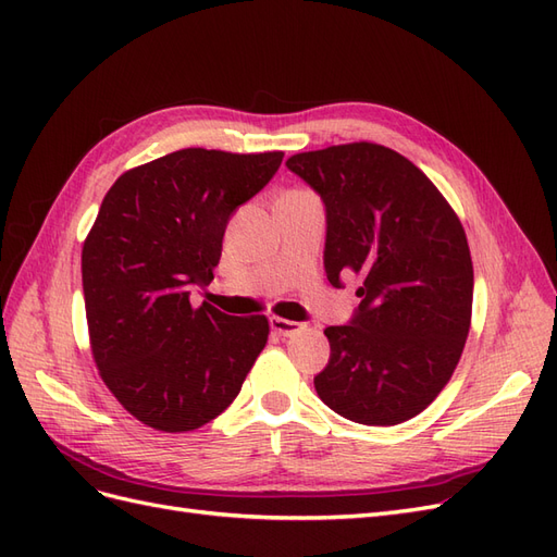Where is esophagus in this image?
Returning a JSON list of instances; mask_svg holds the SVG:
<instances>
[{
  "mask_svg": "<svg viewBox=\"0 0 557 557\" xmlns=\"http://www.w3.org/2000/svg\"><path fill=\"white\" fill-rule=\"evenodd\" d=\"M269 327H272V332L281 334V336H293L295 332H299L301 323H295V320H288V318H278V315H272L269 318Z\"/></svg>",
  "mask_w": 557,
  "mask_h": 557,
  "instance_id": "esophagus-1",
  "label": "esophagus"
}]
</instances>
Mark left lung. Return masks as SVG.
I'll list each match as a JSON object with an SVG mask.
<instances>
[{
  "label": "left lung",
  "instance_id": "1",
  "mask_svg": "<svg viewBox=\"0 0 557 557\" xmlns=\"http://www.w3.org/2000/svg\"><path fill=\"white\" fill-rule=\"evenodd\" d=\"M285 164L325 205L327 281H362L350 323L325 330L315 393L352 423H404L442 393L469 334L474 267L460 218L413 162L379 144Z\"/></svg>",
  "mask_w": 557,
  "mask_h": 557
}]
</instances>
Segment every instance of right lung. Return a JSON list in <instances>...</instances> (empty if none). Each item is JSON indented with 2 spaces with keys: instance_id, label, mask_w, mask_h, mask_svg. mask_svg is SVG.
Instances as JSON below:
<instances>
[{
  "instance_id": "obj_1",
  "label": "right lung",
  "mask_w": 557,
  "mask_h": 557,
  "mask_svg": "<svg viewBox=\"0 0 557 557\" xmlns=\"http://www.w3.org/2000/svg\"><path fill=\"white\" fill-rule=\"evenodd\" d=\"M274 153L183 148L125 172L83 244V297L95 364L113 397L160 432L221 416L267 344L264 315L201 305L230 215L278 172Z\"/></svg>"
}]
</instances>
